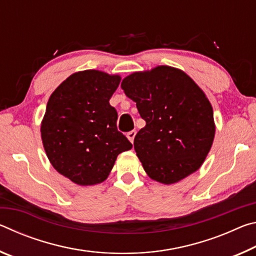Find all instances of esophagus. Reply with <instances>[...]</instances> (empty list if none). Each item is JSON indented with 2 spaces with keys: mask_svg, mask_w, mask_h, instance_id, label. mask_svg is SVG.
I'll return each instance as SVG.
<instances>
[{
  "mask_svg": "<svg viewBox=\"0 0 256 256\" xmlns=\"http://www.w3.org/2000/svg\"><path fill=\"white\" fill-rule=\"evenodd\" d=\"M136 131H130V132L126 134L128 138L130 141L132 142V144H133V141H134V138H136Z\"/></svg>",
  "mask_w": 256,
  "mask_h": 256,
  "instance_id": "34e87169",
  "label": "esophagus"
}]
</instances>
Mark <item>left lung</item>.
<instances>
[{"instance_id": "left-lung-1", "label": "left lung", "mask_w": 256, "mask_h": 256, "mask_svg": "<svg viewBox=\"0 0 256 256\" xmlns=\"http://www.w3.org/2000/svg\"><path fill=\"white\" fill-rule=\"evenodd\" d=\"M120 86L146 120L134 150L151 180L170 185L202 166L214 144V110L203 90L180 68L134 72Z\"/></svg>"}]
</instances>
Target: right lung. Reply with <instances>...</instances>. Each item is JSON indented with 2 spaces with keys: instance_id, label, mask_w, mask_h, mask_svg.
I'll return each mask as SVG.
<instances>
[{
  "instance_id": "add662e5",
  "label": "right lung",
  "mask_w": 256,
  "mask_h": 256,
  "mask_svg": "<svg viewBox=\"0 0 256 256\" xmlns=\"http://www.w3.org/2000/svg\"><path fill=\"white\" fill-rule=\"evenodd\" d=\"M120 76L98 70L76 72L50 94L40 134L50 162L81 186L102 183L118 156L132 148L118 131L110 99Z\"/></svg>"
}]
</instances>
